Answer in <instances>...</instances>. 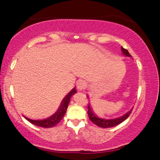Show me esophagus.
Wrapping results in <instances>:
<instances>
[{"label":"esophagus","instance_id":"1","mask_svg":"<svg viewBox=\"0 0 160 160\" xmlns=\"http://www.w3.org/2000/svg\"><path fill=\"white\" fill-rule=\"evenodd\" d=\"M86 87H87V83L84 81H80L77 83V88H78L79 90H82V89H83Z\"/></svg>","mask_w":160,"mask_h":160}]
</instances>
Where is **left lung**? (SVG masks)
<instances>
[{"label": "left lung", "mask_w": 160, "mask_h": 160, "mask_svg": "<svg viewBox=\"0 0 160 160\" xmlns=\"http://www.w3.org/2000/svg\"><path fill=\"white\" fill-rule=\"evenodd\" d=\"M122 51L123 54H125L126 56H128V57H131V55L130 54L128 51L127 49L122 47ZM131 112H132V109L130 110L128 112H127V113L124 115H123L122 117L118 118L115 119H109V120H107V119H102L98 118L97 116H96V115L92 112V109H91L89 106H88V112H87V113H88L89 118L90 119L91 122L94 123L96 125L99 126L100 128H108L115 127V126H116L118 124H121V123L124 122V120H126V119L128 118V117L131 115Z\"/></svg>", "instance_id": "1"}]
</instances>
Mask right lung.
Returning a JSON list of instances; mask_svg holds the SVG:
<instances>
[{
    "mask_svg": "<svg viewBox=\"0 0 160 160\" xmlns=\"http://www.w3.org/2000/svg\"><path fill=\"white\" fill-rule=\"evenodd\" d=\"M77 91L75 88L72 89L71 92L67 95L65 97H64V99H63L58 110L52 116L49 117L48 118L44 119V120H32V119L28 118L26 117H25V118L27 121H29V122L32 123V124H35V125L39 126V127L42 128H52L54 127V126L57 125V124L62 120L63 118H64V115H65L67 112V109H68V104H69L70 102L71 97Z\"/></svg>",
    "mask_w": 160,
    "mask_h": 160,
    "instance_id": "right-lung-1",
    "label": "right lung"
}]
</instances>
